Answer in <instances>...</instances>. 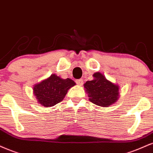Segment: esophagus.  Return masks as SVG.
Listing matches in <instances>:
<instances>
[{
  "label": "esophagus",
  "mask_w": 153,
  "mask_h": 153,
  "mask_svg": "<svg viewBox=\"0 0 153 153\" xmlns=\"http://www.w3.org/2000/svg\"><path fill=\"white\" fill-rule=\"evenodd\" d=\"M76 83L78 84L79 86H82L83 84V80L82 79H77L76 80Z\"/></svg>",
  "instance_id": "obj_1"
}]
</instances>
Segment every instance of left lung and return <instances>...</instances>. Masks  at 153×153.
Segmentation results:
<instances>
[{
  "instance_id": "obj_1",
  "label": "left lung",
  "mask_w": 153,
  "mask_h": 153,
  "mask_svg": "<svg viewBox=\"0 0 153 153\" xmlns=\"http://www.w3.org/2000/svg\"><path fill=\"white\" fill-rule=\"evenodd\" d=\"M94 79L87 81L84 84L89 101L100 107H109L119 98V86L106 79L102 74H93Z\"/></svg>"
}]
</instances>
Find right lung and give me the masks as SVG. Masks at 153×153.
<instances>
[{
  "label": "right lung",
  "instance_id": "right-lung-1",
  "mask_svg": "<svg viewBox=\"0 0 153 153\" xmlns=\"http://www.w3.org/2000/svg\"><path fill=\"white\" fill-rule=\"evenodd\" d=\"M75 84L71 79H64L53 74L48 79L34 85L33 94L38 102L42 106L53 107L64 100L68 90Z\"/></svg>",
  "mask_w": 153,
  "mask_h": 153
}]
</instances>
